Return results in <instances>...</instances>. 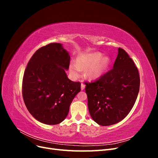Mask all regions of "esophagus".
I'll return each instance as SVG.
<instances>
[{
  "label": "esophagus",
  "instance_id": "1",
  "mask_svg": "<svg viewBox=\"0 0 158 158\" xmlns=\"http://www.w3.org/2000/svg\"><path fill=\"white\" fill-rule=\"evenodd\" d=\"M84 88H85V84L84 83H82L81 84V89L84 90Z\"/></svg>",
  "mask_w": 158,
  "mask_h": 158
}]
</instances>
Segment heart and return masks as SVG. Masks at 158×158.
Wrapping results in <instances>:
<instances>
[{
  "label": "heart",
  "mask_w": 158,
  "mask_h": 158,
  "mask_svg": "<svg viewBox=\"0 0 158 158\" xmlns=\"http://www.w3.org/2000/svg\"><path fill=\"white\" fill-rule=\"evenodd\" d=\"M101 52H95L84 55L79 57L77 63H73L70 65V71L74 77H78L82 70L88 69L86 74L89 78H97L101 76L109 63L108 57H102Z\"/></svg>",
  "instance_id": "1"
}]
</instances>
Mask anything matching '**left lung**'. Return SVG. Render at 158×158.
<instances>
[{"label":"left lung","instance_id":"obj_1","mask_svg":"<svg viewBox=\"0 0 158 158\" xmlns=\"http://www.w3.org/2000/svg\"><path fill=\"white\" fill-rule=\"evenodd\" d=\"M113 69L94 82H84L88 106L93 120L102 126L125 118L136 100L140 75L127 52L119 47Z\"/></svg>","mask_w":158,"mask_h":158}]
</instances>
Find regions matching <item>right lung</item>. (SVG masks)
<instances>
[{"mask_svg": "<svg viewBox=\"0 0 158 158\" xmlns=\"http://www.w3.org/2000/svg\"><path fill=\"white\" fill-rule=\"evenodd\" d=\"M70 56L60 44L52 43L37 49L24 71L22 96L31 115L47 125H57L68 115L81 83L68 78Z\"/></svg>", "mask_w": 158, "mask_h": 158, "instance_id": "1", "label": "right lung"}]
</instances>
